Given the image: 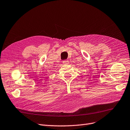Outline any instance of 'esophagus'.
<instances>
[{
	"mask_svg": "<svg viewBox=\"0 0 130 130\" xmlns=\"http://www.w3.org/2000/svg\"><path fill=\"white\" fill-rule=\"evenodd\" d=\"M63 64H68L69 63V61L67 60H65L63 61Z\"/></svg>",
	"mask_w": 130,
	"mask_h": 130,
	"instance_id": "34e87169",
	"label": "esophagus"
}]
</instances>
